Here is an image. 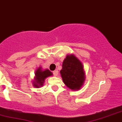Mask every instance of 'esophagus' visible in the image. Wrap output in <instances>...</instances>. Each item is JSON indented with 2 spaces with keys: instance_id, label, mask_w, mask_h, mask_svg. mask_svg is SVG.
<instances>
[{
  "instance_id": "esophagus-1",
  "label": "esophagus",
  "mask_w": 122,
  "mask_h": 122,
  "mask_svg": "<svg viewBox=\"0 0 122 122\" xmlns=\"http://www.w3.org/2000/svg\"><path fill=\"white\" fill-rule=\"evenodd\" d=\"M53 74L54 76H56L58 75V71L57 70H54V71H53Z\"/></svg>"
}]
</instances>
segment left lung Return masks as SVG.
<instances>
[{
  "label": "left lung",
  "mask_w": 122,
  "mask_h": 122,
  "mask_svg": "<svg viewBox=\"0 0 122 122\" xmlns=\"http://www.w3.org/2000/svg\"><path fill=\"white\" fill-rule=\"evenodd\" d=\"M60 73L65 85L72 90H78L84 84L85 78L83 65L73 54L67 55Z\"/></svg>",
  "instance_id": "obj_1"
}]
</instances>
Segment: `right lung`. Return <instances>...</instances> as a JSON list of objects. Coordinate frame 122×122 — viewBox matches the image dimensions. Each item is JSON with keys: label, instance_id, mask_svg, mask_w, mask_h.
<instances>
[{"label": "right lung", "instance_id": "right-lung-1", "mask_svg": "<svg viewBox=\"0 0 122 122\" xmlns=\"http://www.w3.org/2000/svg\"><path fill=\"white\" fill-rule=\"evenodd\" d=\"M53 75L48 69L43 70L41 67H40L35 73V78L33 81V85L36 88H40L43 85L45 79Z\"/></svg>", "mask_w": 122, "mask_h": 122}]
</instances>
